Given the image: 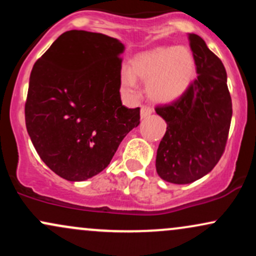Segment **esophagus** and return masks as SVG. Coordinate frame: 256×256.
I'll return each instance as SVG.
<instances>
[{"mask_svg":"<svg viewBox=\"0 0 256 256\" xmlns=\"http://www.w3.org/2000/svg\"><path fill=\"white\" fill-rule=\"evenodd\" d=\"M152 113V110L150 107H148V106H142V108H140V118L142 119H146L148 116H150Z\"/></svg>","mask_w":256,"mask_h":256,"instance_id":"1","label":"esophagus"}]
</instances>
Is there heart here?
Wrapping results in <instances>:
<instances>
[{
	"label": "heart",
	"instance_id": "b5f03b06",
	"mask_svg": "<svg viewBox=\"0 0 256 256\" xmlns=\"http://www.w3.org/2000/svg\"><path fill=\"white\" fill-rule=\"evenodd\" d=\"M195 77V58L185 46H161L138 54L130 68L120 72V85L126 95L137 94V79L146 82V90L152 101L168 104L189 89Z\"/></svg>",
	"mask_w": 256,
	"mask_h": 256
}]
</instances>
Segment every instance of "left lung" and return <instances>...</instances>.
Returning <instances> with one entry per match:
<instances>
[{"label":"left lung","mask_w":256,"mask_h":256,"mask_svg":"<svg viewBox=\"0 0 256 256\" xmlns=\"http://www.w3.org/2000/svg\"><path fill=\"white\" fill-rule=\"evenodd\" d=\"M198 78L177 101L158 106L166 122L156 152V172L173 184H189L210 173L224 152L232 116L228 77L220 58L189 34Z\"/></svg>","instance_id":"1"}]
</instances>
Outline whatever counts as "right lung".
Here are the masks:
<instances>
[{
    "label": "right lung",
    "mask_w": 256,
    "mask_h": 256,
    "mask_svg": "<svg viewBox=\"0 0 256 256\" xmlns=\"http://www.w3.org/2000/svg\"><path fill=\"white\" fill-rule=\"evenodd\" d=\"M125 46L96 32L61 34L34 64L25 104L28 134L52 172L86 180L110 165L140 108L120 98Z\"/></svg>",
    "instance_id": "1"
}]
</instances>
